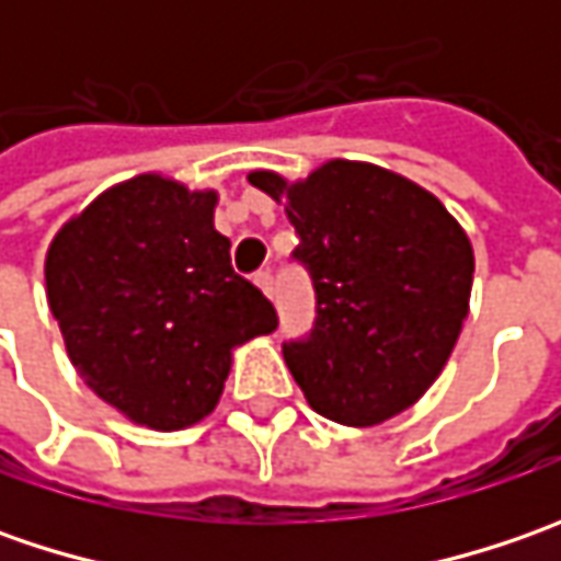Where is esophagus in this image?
I'll list each match as a JSON object with an SVG mask.
<instances>
[{
	"label": "esophagus",
	"mask_w": 561,
	"mask_h": 561,
	"mask_svg": "<svg viewBox=\"0 0 561 561\" xmlns=\"http://www.w3.org/2000/svg\"><path fill=\"white\" fill-rule=\"evenodd\" d=\"M255 287L265 293L268 299H271V296H274V280H271L268 271H259V274H255Z\"/></svg>",
	"instance_id": "obj_1"
}]
</instances>
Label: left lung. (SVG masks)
Masks as SVG:
<instances>
[{
  "mask_svg": "<svg viewBox=\"0 0 561 561\" xmlns=\"http://www.w3.org/2000/svg\"><path fill=\"white\" fill-rule=\"evenodd\" d=\"M299 233L318 318L284 362L318 415L375 427L415 405L462 334L474 249L446 205L371 162L331 159L299 181L249 171Z\"/></svg>",
  "mask_w": 561,
  "mask_h": 561,
  "instance_id": "obj_1",
  "label": "left lung"
}]
</instances>
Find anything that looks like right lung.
<instances>
[{
	"mask_svg": "<svg viewBox=\"0 0 561 561\" xmlns=\"http://www.w3.org/2000/svg\"><path fill=\"white\" fill-rule=\"evenodd\" d=\"M218 190L146 171L55 230L46 299L83 383L127 421L184 431L215 412L233 350L277 328L230 268Z\"/></svg>",
	"mask_w": 561,
	"mask_h": 561,
	"instance_id": "1",
	"label": "right lung"
}]
</instances>
